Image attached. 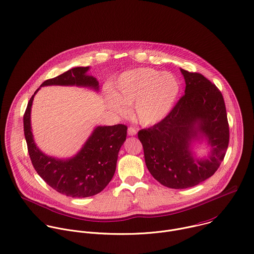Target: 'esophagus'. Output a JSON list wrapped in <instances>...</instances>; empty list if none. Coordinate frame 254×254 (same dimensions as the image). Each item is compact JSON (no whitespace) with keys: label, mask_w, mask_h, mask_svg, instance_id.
Wrapping results in <instances>:
<instances>
[{"label":"esophagus","mask_w":254,"mask_h":254,"mask_svg":"<svg viewBox=\"0 0 254 254\" xmlns=\"http://www.w3.org/2000/svg\"><path fill=\"white\" fill-rule=\"evenodd\" d=\"M127 134L130 135V136L135 135V134H136V129L133 128V127H128V128H127Z\"/></svg>","instance_id":"34e87169"}]
</instances>
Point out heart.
<instances>
[{"instance_id": "obj_1", "label": "heart", "mask_w": 254, "mask_h": 254, "mask_svg": "<svg viewBox=\"0 0 254 254\" xmlns=\"http://www.w3.org/2000/svg\"><path fill=\"white\" fill-rule=\"evenodd\" d=\"M180 90L181 84L175 75L152 68H137L118 78L114 92L106 94V102L119 115H126L127 105H133L135 120L142 126H153L170 114Z\"/></svg>"}]
</instances>
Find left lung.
Instances as JSON below:
<instances>
[{
  "mask_svg": "<svg viewBox=\"0 0 254 254\" xmlns=\"http://www.w3.org/2000/svg\"><path fill=\"white\" fill-rule=\"evenodd\" d=\"M185 95L170 114L138 131L145 164L160 184L172 189L194 187L215 174L226 155L230 129L222 93L200 73L180 69ZM206 139L211 150L197 159L192 143Z\"/></svg>",
  "mask_w": 254,
  "mask_h": 254,
  "instance_id": "1",
  "label": "left lung"
}]
</instances>
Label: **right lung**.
Returning <instances> with one entry per match:
<instances>
[{
  "instance_id": "add662e5",
  "label": "right lung",
  "mask_w": 254,
  "mask_h": 254,
  "mask_svg": "<svg viewBox=\"0 0 254 254\" xmlns=\"http://www.w3.org/2000/svg\"><path fill=\"white\" fill-rule=\"evenodd\" d=\"M90 67H75L44 81L43 86H77L99 90V82L88 75ZM30 98L23 115V130L31 163L37 174L58 193L72 198H86L103 191L112 180L121 146L127 138V126H99L71 158L58 159L44 154L36 146L30 125L32 101Z\"/></svg>"
}]
</instances>
